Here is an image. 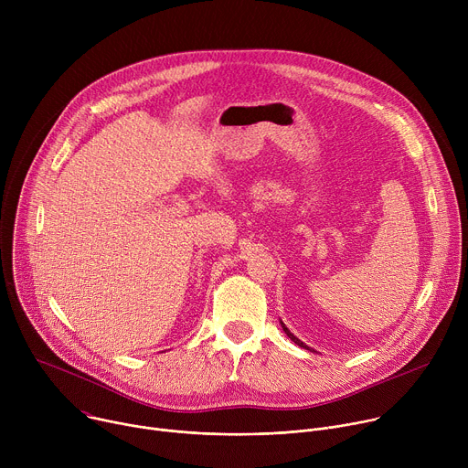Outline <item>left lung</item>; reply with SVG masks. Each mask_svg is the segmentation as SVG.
<instances>
[{
  "mask_svg": "<svg viewBox=\"0 0 468 468\" xmlns=\"http://www.w3.org/2000/svg\"><path fill=\"white\" fill-rule=\"evenodd\" d=\"M282 327H283V331L287 333V337H289V339H291V341H292L294 345H298V346H302V348H307V350H309V346H307V345H303V343H302V341H300L298 337H294V335H292V333H291V331L287 329V325H285L283 322H282Z\"/></svg>",
  "mask_w": 468,
  "mask_h": 468,
  "instance_id": "8db88e82",
  "label": "left lung"
}]
</instances>
